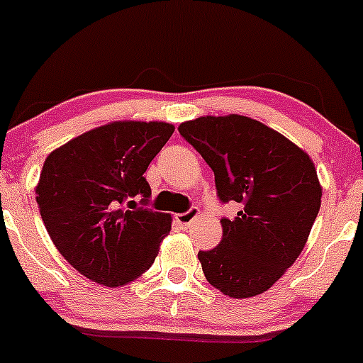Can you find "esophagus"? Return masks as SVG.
<instances>
[{
	"instance_id": "34e87169",
	"label": "esophagus",
	"mask_w": 363,
	"mask_h": 363,
	"mask_svg": "<svg viewBox=\"0 0 363 363\" xmlns=\"http://www.w3.org/2000/svg\"><path fill=\"white\" fill-rule=\"evenodd\" d=\"M197 216H199V209H197V208H190L189 211L178 213V215L174 216V218H177V222L180 223L182 227H189L190 223H192L194 220L197 218Z\"/></svg>"
}]
</instances>
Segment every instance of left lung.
Listing matches in <instances>:
<instances>
[{
	"label": "left lung",
	"mask_w": 363,
	"mask_h": 363,
	"mask_svg": "<svg viewBox=\"0 0 363 363\" xmlns=\"http://www.w3.org/2000/svg\"><path fill=\"white\" fill-rule=\"evenodd\" d=\"M180 134L215 173L222 203L241 204L222 218L218 246L199 252L206 279L234 298L271 289L301 255L321 204L313 160L283 134L242 115L183 122Z\"/></svg>",
	"instance_id": "left-lung-1"
}]
</instances>
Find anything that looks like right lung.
Masks as SVG:
<instances>
[{"label":"right lung","instance_id":"add662e5","mask_svg":"<svg viewBox=\"0 0 363 363\" xmlns=\"http://www.w3.org/2000/svg\"><path fill=\"white\" fill-rule=\"evenodd\" d=\"M173 133L166 122H111L45 159L40 215L59 253L85 278L113 289L154 264L171 215L147 208L152 190L143 174Z\"/></svg>","mask_w":363,"mask_h":363}]
</instances>
